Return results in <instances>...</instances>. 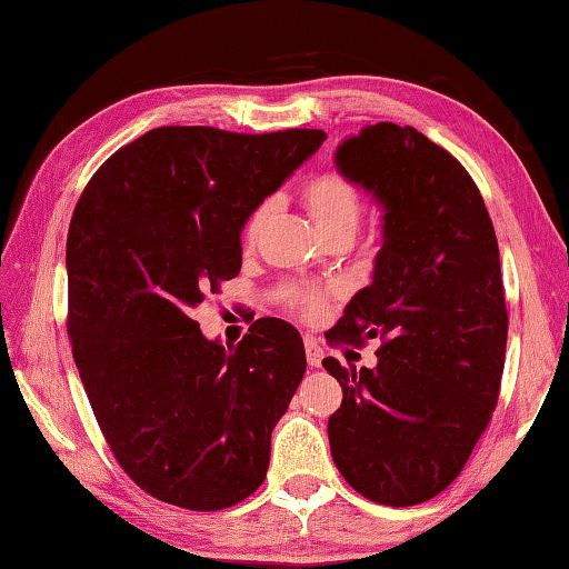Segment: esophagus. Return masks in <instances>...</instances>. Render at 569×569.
<instances>
[{
  "label": "esophagus",
  "instance_id": "esophagus-1",
  "mask_svg": "<svg viewBox=\"0 0 569 569\" xmlns=\"http://www.w3.org/2000/svg\"><path fill=\"white\" fill-rule=\"evenodd\" d=\"M303 346H306V361H308V366H311V369H319L321 361H323V349L319 346V341L311 339V336H306Z\"/></svg>",
  "mask_w": 569,
  "mask_h": 569
}]
</instances>
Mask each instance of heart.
Returning <instances> with one entry per match:
<instances>
[{"label":"heart","mask_w":569,"mask_h":569,"mask_svg":"<svg viewBox=\"0 0 569 569\" xmlns=\"http://www.w3.org/2000/svg\"><path fill=\"white\" fill-rule=\"evenodd\" d=\"M303 206L308 213H311L313 223L319 226L326 238L331 236H351L356 233L361 220V190L356 188L351 178H346L339 170L321 172V176L311 178L303 186ZM276 210L273 200H263L261 206L253 208V213L248 216L243 226V240L246 243H253L261 233V228L271 213ZM293 308H298L308 319L319 316L326 306V293L321 291H308V288H291Z\"/></svg>","instance_id":"heart-1"}]
</instances>
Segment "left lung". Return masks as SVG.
Returning <instances> with one entry per match:
<instances>
[{"label": "left lung", "mask_w": 569, "mask_h": 569, "mask_svg": "<svg viewBox=\"0 0 569 569\" xmlns=\"http://www.w3.org/2000/svg\"><path fill=\"white\" fill-rule=\"evenodd\" d=\"M336 168L383 208V246L371 286L326 336L381 339L373 369L323 359L343 389L331 457L371 502L419 505L457 479L497 407L507 349L497 236L461 162L409 124H369L341 142Z\"/></svg>", "instance_id": "obj_1"}]
</instances>
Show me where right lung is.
<instances>
[{
  "label": "right lung",
  "mask_w": 569,
  "mask_h": 569,
  "mask_svg": "<svg viewBox=\"0 0 569 569\" xmlns=\"http://www.w3.org/2000/svg\"><path fill=\"white\" fill-rule=\"evenodd\" d=\"M326 140L156 128L102 162L67 233L72 356L128 477L196 512L263 485L271 431L306 373L301 333L258 319L223 349L192 319L243 263L240 230Z\"/></svg>",
  "instance_id": "right-lung-1"
}]
</instances>
